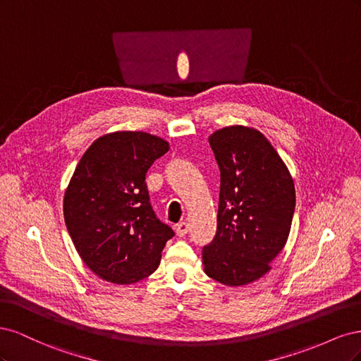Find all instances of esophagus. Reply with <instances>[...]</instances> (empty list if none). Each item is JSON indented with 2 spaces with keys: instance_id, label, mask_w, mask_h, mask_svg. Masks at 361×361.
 Listing matches in <instances>:
<instances>
[{
  "instance_id": "obj_1",
  "label": "esophagus",
  "mask_w": 361,
  "mask_h": 361,
  "mask_svg": "<svg viewBox=\"0 0 361 361\" xmlns=\"http://www.w3.org/2000/svg\"><path fill=\"white\" fill-rule=\"evenodd\" d=\"M174 231H176L178 236H185L188 232V224L185 221H180V223L176 224V227H174Z\"/></svg>"
}]
</instances>
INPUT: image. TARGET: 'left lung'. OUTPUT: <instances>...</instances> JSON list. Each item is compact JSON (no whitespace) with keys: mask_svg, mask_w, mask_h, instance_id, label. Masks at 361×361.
<instances>
[{"mask_svg":"<svg viewBox=\"0 0 361 361\" xmlns=\"http://www.w3.org/2000/svg\"><path fill=\"white\" fill-rule=\"evenodd\" d=\"M221 174L216 233L203 247L206 276L244 286L265 276L285 247L295 185L277 150L257 129L226 126L209 137Z\"/></svg>","mask_w":361,"mask_h":361,"instance_id":"obj_1","label":"left lung"}]
</instances>
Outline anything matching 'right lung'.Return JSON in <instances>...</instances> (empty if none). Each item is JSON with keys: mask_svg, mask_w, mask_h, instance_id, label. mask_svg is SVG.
I'll list each match as a JSON object with an SVG mask.
<instances>
[{"mask_svg": "<svg viewBox=\"0 0 361 361\" xmlns=\"http://www.w3.org/2000/svg\"><path fill=\"white\" fill-rule=\"evenodd\" d=\"M169 152L157 135L117 130L85 150L64 192L72 243L96 276L130 285L149 277L174 236L152 209L146 173Z\"/></svg>", "mask_w": 361, "mask_h": 361, "instance_id": "add662e5", "label": "right lung"}]
</instances>
